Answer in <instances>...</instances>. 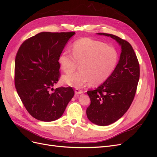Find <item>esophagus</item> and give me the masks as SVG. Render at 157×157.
<instances>
[{
    "instance_id": "1",
    "label": "esophagus",
    "mask_w": 157,
    "mask_h": 157,
    "mask_svg": "<svg viewBox=\"0 0 157 157\" xmlns=\"http://www.w3.org/2000/svg\"><path fill=\"white\" fill-rule=\"evenodd\" d=\"M75 94H82V90H80L79 88H75Z\"/></svg>"
}]
</instances>
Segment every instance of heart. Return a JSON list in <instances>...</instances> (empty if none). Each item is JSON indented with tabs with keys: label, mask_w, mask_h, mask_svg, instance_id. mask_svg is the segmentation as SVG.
<instances>
[{
	"label": "heart",
	"mask_w": 157,
	"mask_h": 157,
	"mask_svg": "<svg viewBox=\"0 0 157 157\" xmlns=\"http://www.w3.org/2000/svg\"><path fill=\"white\" fill-rule=\"evenodd\" d=\"M118 61L117 50L105 43L90 38H82L73 42L72 53L66 49L59 58V67L71 73L79 63V71L64 75L62 80L74 87H81L90 82L93 86L100 84L110 77Z\"/></svg>",
	"instance_id": "1"
}]
</instances>
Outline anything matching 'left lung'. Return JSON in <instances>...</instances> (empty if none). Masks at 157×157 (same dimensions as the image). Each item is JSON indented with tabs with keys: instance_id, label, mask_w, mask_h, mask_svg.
I'll return each instance as SVG.
<instances>
[{
	"instance_id": "left-lung-1",
	"label": "left lung",
	"mask_w": 157,
	"mask_h": 157,
	"mask_svg": "<svg viewBox=\"0 0 157 157\" xmlns=\"http://www.w3.org/2000/svg\"><path fill=\"white\" fill-rule=\"evenodd\" d=\"M121 46L122 52L117 67L106 81L87 94L91 103L86 109L88 119L99 126H107L116 122L128 111L134 100L140 79V64L132 46L128 41L111 34Z\"/></svg>"
}]
</instances>
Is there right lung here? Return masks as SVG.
Returning a JSON list of instances; mask_svg holds the SVG:
<instances>
[{
	"label": "right lung",
	"mask_w": 157,
	"mask_h": 157,
	"mask_svg": "<svg viewBox=\"0 0 157 157\" xmlns=\"http://www.w3.org/2000/svg\"><path fill=\"white\" fill-rule=\"evenodd\" d=\"M75 34L42 32L25 40L19 48L15 59V86L27 111L37 120H57L74 96L72 87H52L60 77L59 56Z\"/></svg>",
	"instance_id": "obj_1"
}]
</instances>
